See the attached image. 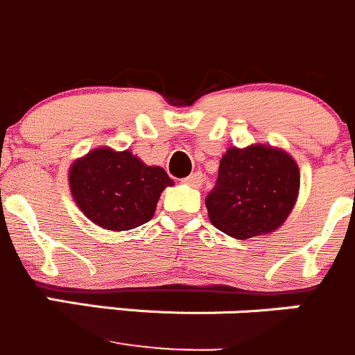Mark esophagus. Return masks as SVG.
Returning <instances> with one entry per match:
<instances>
[{"mask_svg": "<svg viewBox=\"0 0 355 355\" xmlns=\"http://www.w3.org/2000/svg\"><path fill=\"white\" fill-rule=\"evenodd\" d=\"M182 182H184V184H187V185H191V187L199 189L202 185V175L199 173V171H196V173H191L189 177H185Z\"/></svg>", "mask_w": 355, "mask_h": 355, "instance_id": "1", "label": "esophagus"}]
</instances>
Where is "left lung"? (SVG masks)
Instances as JSON below:
<instances>
[{
    "label": "left lung",
    "instance_id": "left-lung-1",
    "mask_svg": "<svg viewBox=\"0 0 355 355\" xmlns=\"http://www.w3.org/2000/svg\"><path fill=\"white\" fill-rule=\"evenodd\" d=\"M298 191L300 170L286 150L267 144L229 147L206 198L208 218L234 239L270 234L286 222Z\"/></svg>",
    "mask_w": 355,
    "mask_h": 355
}]
</instances>
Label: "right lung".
<instances>
[{
  "label": "right lung",
  "mask_w": 355,
  "mask_h": 355,
  "mask_svg": "<svg viewBox=\"0 0 355 355\" xmlns=\"http://www.w3.org/2000/svg\"><path fill=\"white\" fill-rule=\"evenodd\" d=\"M173 180L161 166H147L132 150L97 147L69 168V187L78 208L102 229H135L149 222L161 192Z\"/></svg>",
  "instance_id": "right-lung-1"
}]
</instances>
